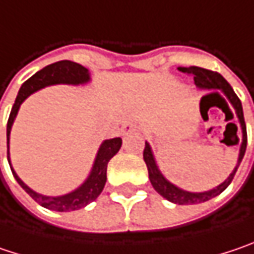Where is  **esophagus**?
<instances>
[{
	"mask_svg": "<svg viewBox=\"0 0 254 254\" xmlns=\"http://www.w3.org/2000/svg\"><path fill=\"white\" fill-rule=\"evenodd\" d=\"M135 130H136V125L132 124V122H127V124H124V127H122V133H124V135H129V133H132V132H135Z\"/></svg>",
	"mask_w": 254,
	"mask_h": 254,
	"instance_id": "esophagus-1",
	"label": "esophagus"
}]
</instances>
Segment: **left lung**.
<instances>
[{
	"instance_id": "8db88e82",
	"label": "left lung",
	"mask_w": 254,
	"mask_h": 254,
	"mask_svg": "<svg viewBox=\"0 0 254 254\" xmlns=\"http://www.w3.org/2000/svg\"><path fill=\"white\" fill-rule=\"evenodd\" d=\"M181 71L192 74L194 76V83L200 90L205 92H213L216 93L217 90H220L224 96L227 97L229 103L233 106L236 116L239 119V125L242 130V142H240V151H239V158H237V164L234 167V170L231 174L220 184L214 187L208 191H201V192H192V191H187L175 184H172L171 181H168L161 170L158 168L157 159L152 152V148L149 145V142H145V149H143V161L148 167V174H149V181L152 187L155 188L159 195H162L165 200L174 202V204H180V205H190V204H200V202L208 201L211 198L217 197L218 194H221L227 187L230 186V183L234 178V174L237 171L242 159L245 157L247 146V133H246V124H245V116H243V108H242V102L234 93V90L231 89V86L227 83V80L216 71L211 70H205V68L197 67V66H190V67H181Z\"/></svg>"
}]
</instances>
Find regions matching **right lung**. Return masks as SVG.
<instances>
[{
  "instance_id": "add662e5",
  "label": "right lung",
  "mask_w": 254,
  "mask_h": 254,
  "mask_svg": "<svg viewBox=\"0 0 254 254\" xmlns=\"http://www.w3.org/2000/svg\"><path fill=\"white\" fill-rule=\"evenodd\" d=\"M90 82V73L86 67H83L82 64L70 62V60H62L57 63H53L50 66H46L37 71L34 76H31L27 82L23 83V86L20 87V92L17 95L15 103L11 109L9 118H8L7 124V157L9 167L14 178L17 180V183L21 186L24 191L34 200L37 201L41 207L49 208L53 211H74V210H80L83 207H86L87 204L95 201L97 197L100 195V192L103 191V187L106 184V170H108V162L111 161V158L115 157L118 154V151L122 146V139L121 138H113V139H106L100 143L99 149H97L96 158L93 161L92 170L89 172L87 178L83 181L77 188H74L73 191H70L67 194L63 195H44L40 194L37 191L31 190L30 187L24 183L23 180L17 175V172L14 171L12 165H11V159H9V135H11V127L12 124L17 118V113L20 111V106L23 105V102L33 95L34 92H37L40 89H44L47 86L53 84H73V86H79V84H86Z\"/></svg>"
}]
</instances>
